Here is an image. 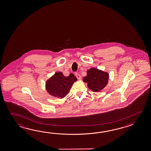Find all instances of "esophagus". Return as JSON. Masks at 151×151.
Wrapping results in <instances>:
<instances>
[{
  "label": "esophagus",
  "mask_w": 151,
  "mask_h": 151,
  "mask_svg": "<svg viewBox=\"0 0 151 151\" xmlns=\"http://www.w3.org/2000/svg\"><path fill=\"white\" fill-rule=\"evenodd\" d=\"M76 76L77 77L78 79H79V80L81 79V76H80V74H78V73H76Z\"/></svg>",
  "instance_id": "obj_1"
}]
</instances>
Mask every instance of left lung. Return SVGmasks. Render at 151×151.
I'll return each mask as SVG.
<instances>
[{
    "label": "left lung",
    "mask_w": 151,
    "mask_h": 151,
    "mask_svg": "<svg viewBox=\"0 0 151 151\" xmlns=\"http://www.w3.org/2000/svg\"><path fill=\"white\" fill-rule=\"evenodd\" d=\"M109 73L92 68L87 71V76L83 78L84 82L87 83V86L93 92H99L103 90L108 83Z\"/></svg>",
    "instance_id": "8db88e82"
}]
</instances>
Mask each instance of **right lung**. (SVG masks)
I'll list each match as a JSON object with an SVG mask.
<instances>
[{"instance_id": "1", "label": "right lung", "mask_w": 151, "mask_h": 151, "mask_svg": "<svg viewBox=\"0 0 151 151\" xmlns=\"http://www.w3.org/2000/svg\"><path fill=\"white\" fill-rule=\"evenodd\" d=\"M77 79L71 73L65 77L61 72H56L46 82V88L48 93L55 97L63 98L66 96Z\"/></svg>"}]
</instances>
